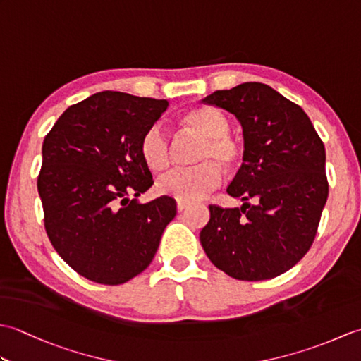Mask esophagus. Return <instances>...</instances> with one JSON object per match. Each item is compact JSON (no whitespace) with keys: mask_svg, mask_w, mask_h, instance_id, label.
Returning <instances> with one entry per match:
<instances>
[{"mask_svg":"<svg viewBox=\"0 0 361 361\" xmlns=\"http://www.w3.org/2000/svg\"><path fill=\"white\" fill-rule=\"evenodd\" d=\"M188 208H189V203H186V202H178V203H176V211H178V212L186 211Z\"/></svg>","mask_w":361,"mask_h":361,"instance_id":"34e87169","label":"esophagus"}]
</instances>
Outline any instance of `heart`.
<instances>
[{"mask_svg": "<svg viewBox=\"0 0 361 361\" xmlns=\"http://www.w3.org/2000/svg\"><path fill=\"white\" fill-rule=\"evenodd\" d=\"M185 132L200 137L195 167L172 171L158 181L159 194L180 202H197L208 197L221 183V167L233 171L242 163L240 142L229 135L231 122L212 106H197L181 116ZM140 155L150 172L159 173L171 163V141L159 126L145 130L140 141Z\"/></svg>", "mask_w": 361, "mask_h": 361, "instance_id": "1", "label": "heart"}]
</instances>
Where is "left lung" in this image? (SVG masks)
<instances>
[{"label": "left lung", "instance_id": "left-lung-1", "mask_svg": "<svg viewBox=\"0 0 361 361\" xmlns=\"http://www.w3.org/2000/svg\"><path fill=\"white\" fill-rule=\"evenodd\" d=\"M239 119L243 163L228 194L240 208L211 204L202 247L239 281L288 271L312 247L329 195L326 149L301 106L265 83L245 82L203 99Z\"/></svg>", "mask_w": 361, "mask_h": 361}]
</instances>
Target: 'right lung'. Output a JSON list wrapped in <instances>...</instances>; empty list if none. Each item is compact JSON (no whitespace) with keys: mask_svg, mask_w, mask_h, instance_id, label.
I'll use <instances>...</instances> for the list:
<instances>
[{"mask_svg":"<svg viewBox=\"0 0 361 361\" xmlns=\"http://www.w3.org/2000/svg\"><path fill=\"white\" fill-rule=\"evenodd\" d=\"M169 102L102 91L71 105L43 141L37 188L44 229L59 256L87 278L119 286L144 271L176 214L163 195L141 204L152 185L140 141Z\"/></svg>","mask_w":361,"mask_h":361,"instance_id":"right-lung-1","label":"right lung"}]
</instances>
